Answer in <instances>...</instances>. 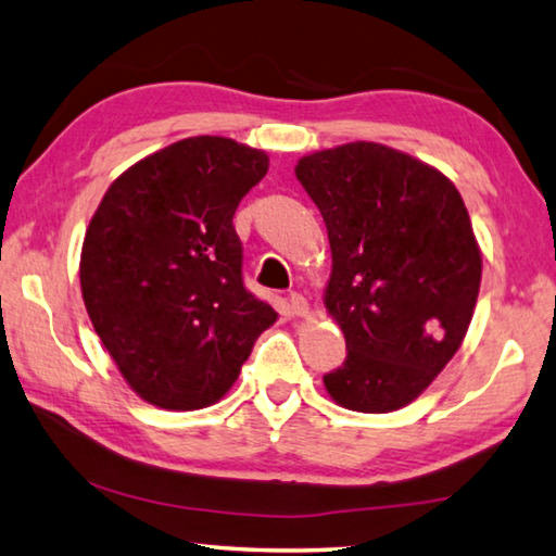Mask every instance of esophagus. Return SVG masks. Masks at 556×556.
I'll return each mask as SVG.
<instances>
[{
    "instance_id": "obj_1",
    "label": "esophagus",
    "mask_w": 556,
    "mask_h": 556,
    "mask_svg": "<svg viewBox=\"0 0 556 556\" xmlns=\"http://www.w3.org/2000/svg\"><path fill=\"white\" fill-rule=\"evenodd\" d=\"M289 308H291V314L306 316L308 314V301L301 296L299 291H291V294H289Z\"/></svg>"
}]
</instances>
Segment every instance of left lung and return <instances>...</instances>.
I'll use <instances>...</instances> for the list:
<instances>
[{
	"label": "left lung",
	"instance_id": "left-lung-1",
	"mask_svg": "<svg viewBox=\"0 0 556 556\" xmlns=\"http://www.w3.org/2000/svg\"><path fill=\"white\" fill-rule=\"evenodd\" d=\"M296 178L324 215L326 308L348 351L326 390L345 409H400L444 370L473 316L481 252L466 205L437 168L375 142L304 156Z\"/></svg>",
	"mask_w": 556,
	"mask_h": 556
}]
</instances>
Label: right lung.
Masks as SVG:
<instances>
[{
    "label": "right lung",
    "mask_w": 556,
    "mask_h": 556,
    "mask_svg": "<svg viewBox=\"0 0 556 556\" xmlns=\"http://www.w3.org/2000/svg\"><path fill=\"white\" fill-rule=\"evenodd\" d=\"M267 168L260 149L188 137L127 168L92 215L83 301L129 388L156 407L218 402L277 321L244 287L232 225Z\"/></svg>",
    "instance_id": "right-lung-1"
}]
</instances>
